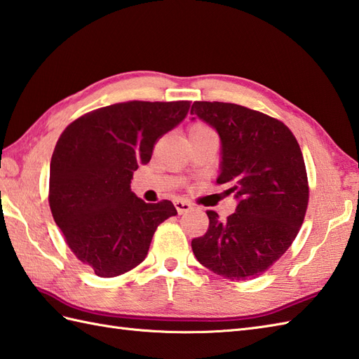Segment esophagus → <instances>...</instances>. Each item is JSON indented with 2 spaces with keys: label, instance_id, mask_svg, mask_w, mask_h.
Returning <instances> with one entry per match:
<instances>
[{
  "label": "esophagus",
  "instance_id": "34e87169",
  "mask_svg": "<svg viewBox=\"0 0 359 359\" xmlns=\"http://www.w3.org/2000/svg\"><path fill=\"white\" fill-rule=\"evenodd\" d=\"M175 207H177V212L180 213V215H182V213H186V212H189L190 209H192V204H190L189 201H184V200H177L175 201Z\"/></svg>",
  "mask_w": 359,
  "mask_h": 359
}]
</instances>
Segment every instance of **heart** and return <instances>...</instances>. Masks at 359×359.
<instances>
[{"label":"heart","instance_id":"b5f03b06","mask_svg":"<svg viewBox=\"0 0 359 359\" xmlns=\"http://www.w3.org/2000/svg\"><path fill=\"white\" fill-rule=\"evenodd\" d=\"M204 132H213V130L204 123H194L189 127V137L190 135H198V133H204Z\"/></svg>","mask_w":359,"mask_h":359}]
</instances>
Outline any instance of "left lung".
I'll return each mask as SVG.
<instances>
[{
    "label": "left lung",
    "instance_id": "left-lung-1",
    "mask_svg": "<svg viewBox=\"0 0 359 359\" xmlns=\"http://www.w3.org/2000/svg\"><path fill=\"white\" fill-rule=\"evenodd\" d=\"M196 115L217 129L222 161L218 184L238 200L226 221L207 210L209 229L192 240L196 259L213 273L243 281L264 273L297 238L309 204L304 158L276 118L232 102L195 101Z\"/></svg>",
    "mask_w": 359,
    "mask_h": 359
}]
</instances>
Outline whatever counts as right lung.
<instances>
[{
  "label": "right lung",
  "instance_id": "obj_1",
  "mask_svg": "<svg viewBox=\"0 0 359 359\" xmlns=\"http://www.w3.org/2000/svg\"><path fill=\"white\" fill-rule=\"evenodd\" d=\"M189 107L190 101L118 102L76 118L58 138L50 161L52 217L95 275L112 278L141 264L156 227L177 215L169 200H140L130 181Z\"/></svg>",
  "mask_w": 359,
  "mask_h": 359
}]
</instances>
